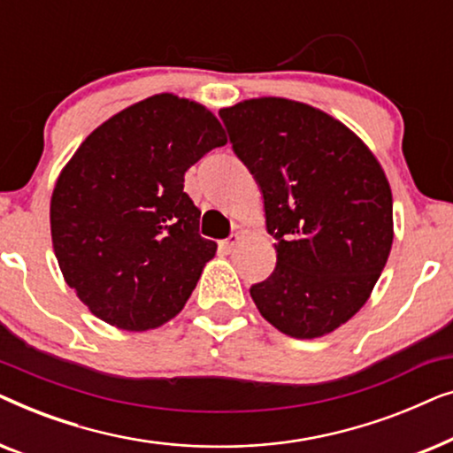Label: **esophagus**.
I'll list each match as a JSON object with an SVG mask.
<instances>
[{
	"instance_id": "34e87169",
	"label": "esophagus",
	"mask_w": 453,
	"mask_h": 453,
	"mask_svg": "<svg viewBox=\"0 0 453 453\" xmlns=\"http://www.w3.org/2000/svg\"><path fill=\"white\" fill-rule=\"evenodd\" d=\"M239 243H241V234L234 233V234H231V237H228V239L220 241V250H225L226 253H231Z\"/></svg>"
}]
</instances>
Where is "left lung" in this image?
Returning <instances> with one entry per match:
<instances>
[{
    "mask_svg": "<svg viewBox=\"0 0 453 453\" xmlns=\"http://www.w3.org/2000/svg\"><path fill=\"white\" fill-rule=\"evenodd\" d=\"M233 150L264 194L276 268L250 288L276 330L321 338L371 296L394 241L392 189L358 135L280 96L220 109Z\"/></svg>",
    "mask_w": 453,
    "mask_h": 453,
    "instance_id": "8db88e82",
    "label": "left lung"
}]
</instances>
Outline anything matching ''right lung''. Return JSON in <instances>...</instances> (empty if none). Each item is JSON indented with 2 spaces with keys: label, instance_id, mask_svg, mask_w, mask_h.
I'll use <instances>...</instances> for the list:
<instances>
[{
  "label": "right lung",
  "instance_id": "obj_1",
  "mask_svg": "<svg viewBox=\"0 0 453 453\" xmlns=\"http://www.w3.org/2000/svg\"><path fill=\"white\" fill-rule=\"evenodd\" d=\"M203 104L160 92L86 138L51 196V239L67 287L92 315L146 332L181 311L214 257L185 171L225 146Z\"/></svg>",
  "mask_w": 453,
  "mask_h": 453
}]
</instances>
